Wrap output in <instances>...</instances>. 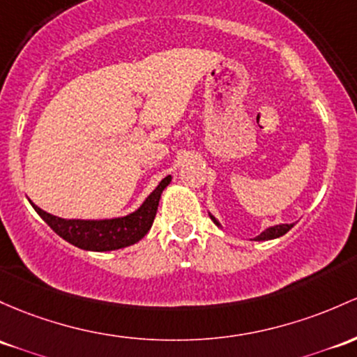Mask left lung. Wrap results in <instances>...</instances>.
<instances>
[{
	"label": "left lung",
	"instance_id": "obj_1",
	"mask_svg": "<svg viewBox=\"0 0 357 357\" xmlns=\"http://www.w3.org/2000/svg\"><path fill=\"white\" fill-rule=\"evenodd\" d=\"M211 217V215H210ZM211 220H213L215 223H217L218 225V222L215 220L213 217H211ZM293 227V223H283V225H276V227H269V229H266L264 232L261 234V236H257L256 238H254V241H269V238H276V237H281V236H284V234L288 232L289 229H291Z\"/></svg>",
	"mask_w": 357,
	"mask_h": 357
}]
</instances>
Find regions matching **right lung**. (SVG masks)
Instances as JSON below:
<instances>
[{
  "label": "right lung",
  "instance_id": "obj_1",
  "mask_svg": "<svg viewBox=\"0 0 357 357\" xmlns=\"http://www.w3.org/2000/svg\"><path fill=\"white\" fill-rule=\"evenodd\" d=\"M171 183V176L164 178L159 186L149 195L146 202L142 203L139 210L134 213L121 218H112V220H64V218L54 217L47 213L37 205L32 206L44 218V222L59 237L68 241L69 244L84 250H115L127 248V245L135 244L149 232L152 227L155 213H158V205L160 199V193L164 188Z\"/></svg>",
  "mask_w": 357,
  "mask_h": 357
}]
</instances>
